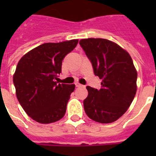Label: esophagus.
Segmentation results:
<instances>
[{"mask_svg":"<svg viewBox=\"0 0 156 156\" xmlns=\"http://www.w3.org/2000/svg\"><path fill=\"white\" fill-rule=\"evenodd\" d=\"M75 86H76L77 87H85L84 85H82V84H79V83H78V82L75 83Z\"/></svg>","mask_w":156,"mask_h":156,"instance_id":"esophagus-1","label":"esophagus"}]
</instances>
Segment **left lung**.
I'll use <instances>...</instances> for the list:
<instances>
[{"label":"left lung","mask_w":156,"mask_h":156,"mask_svg":"<svg viewBox=\"0 0 156 156\" xmlns=\"http://www.w3.org/2000/svg\"><path fill=\"white\" fill-rule=\"evenodd\" d=\"M79 44L94 75L102 79L100 89L86 87L84 111L95 122L112 123L126 112L136 94L137 73L133 60L127 51L106 39H81Z\"/></svg>","instance_id":"obj_1"}]
</instances>
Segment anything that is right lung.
I'll use <instances>...</instances> for the list:
<instances>
[{
  "label": "right lung",
  "mask_w": 156,
  "mask_h": 156,
  "mask_svg": "<svg viewBox=\"0 0 156 156\" xmlns=\"http://www.w3.org/2000/svg\"><path fill=\"white\" fill-rule=\"evenodd\" d=\"M78 40L45 43L30 50L19 61L13 84L20 105L28 115L41 124L60 120L65 115L75 84L56 81L62 62L77 46Z\"/></svg>",
  "instance_id": "obj_1"
}]
</instances>
